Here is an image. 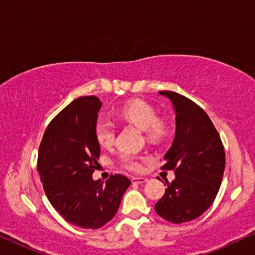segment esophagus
<instances>
[{"instance_id": "obj_1", "label": "esophagus", "mask_w": 255, "mask_h": 255, "mask_svg": "<svg viewBox=\"0 0 255 255\" xmlns=\"http://www.w3.org/2000/svg\"><path fill=\"white\" fill-rule=\"evenodd\" d=\"M131 181H132V183L142 184V183L147 182V179H146V177H132Z\"/></svg>"}]
</instances>
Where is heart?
I'll return each mask as SVG.
<instances>
[{"mask_svg": "<svg viewBox=\"0 0 255 255\" xmlns=\"http://www.w3.org/2000/svg\"><path fill=\"white\" fill-rule=\"evenodd\" d=\"M121 116L141 130H145L147 140L155 142L162 139L166 132L165 123L158 118L154 108L140 100H133L124 104L120 111ZM95 139L101 147L108 148L115 141V128L113 124L107 121H99L95 125ZM147 155L135 154L131 152L122 153L118 163L130 172L138 173L142 170V162L147 161Z\"/></svg>", "mask_w": 255, "mask_h": 255, "instance_id": "b5f03b06", "label": "heart"}]
</instances>
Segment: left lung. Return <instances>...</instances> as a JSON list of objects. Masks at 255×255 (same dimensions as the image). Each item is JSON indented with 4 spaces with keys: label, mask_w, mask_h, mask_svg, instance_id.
<instances>
[{
    "label": "left lung",
    "mask_w": 255,
    "mask_h": 255,
    "mask_svg": "<svg viewBox=\"0 0 255 255\" xmlns=\"http://www.w3.org/2000/svg\"><path fill=\"white\" fill-rule=\"evenodd\" d=\"M172 101L176 132L166 153L165 170L175 179L155 203L160 217L174 224L190 222L214 203L225 169V151L218 131L207 113L188 97L169 90L159 92Z\"/></svg>",
    "instance_id": "obj_1"
}]
</instances>
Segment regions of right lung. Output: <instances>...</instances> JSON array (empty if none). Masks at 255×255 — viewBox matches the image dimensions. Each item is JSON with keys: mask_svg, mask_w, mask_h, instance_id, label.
<instances>
[{"mask_svg": "<svg viewBox=\"0 0 255 255\" xmlns=\"http://www.w3.org/2000/svg\"><path fill=\"white\" fill-rule=\"evenodd\" d=\"M96 96H82L64 108L47 125L38 151L37 170L44 191L55 210L82 229H100L115 217L131 184L127 176L94 181L100 158L95 139Z\"/></svg>", "mask_w": 255, "mask_h": 255, "instance_id": "1", "label": "right lung"}]
</instances>
